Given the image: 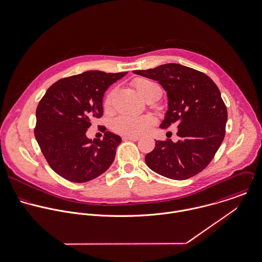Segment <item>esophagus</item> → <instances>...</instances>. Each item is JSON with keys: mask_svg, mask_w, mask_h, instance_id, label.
<instances>
[{"mask_svg": "<svg viewBox=\"0 0 262 262\" xmlns=\"http://www.w3.org/2000/svg\"><path fill=\"white\" fill-rule=\"evenodd\" d=\"M123 140H129V141H139L140 138L137 137V136H123Z\"/></svg>", "mask_w": 262, "mask_h": 262, "instance_id": "obj_1", "label": "esophagus"}]
</instances>
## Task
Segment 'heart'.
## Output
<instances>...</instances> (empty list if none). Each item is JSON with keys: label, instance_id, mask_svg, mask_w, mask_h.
<instances>
[{"label": "heart", "instance_id": "b5f03b06", "mask_svg": "<svg viewBox=\"0 0 262 262\" xmlns=\"http://www.w3.org/2000/svg\"><path fill=\"white\" fill-rule=\"evenodd\" d=\"M153 85H155V83L145 78H139L134 81V86L143 97ZM110 100L111 93H109L105 98V106L110 104ZM153 123L154 118L151 115H120L114 119L112 127L114 128V130L123 135L141 136L147 133Z\"/></svg>", "mask_w": 262, "mask_h": 262}]
</instances>
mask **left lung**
<instances>
[{
    "instance_id": "8db88e82",
    "label": "left lung",
    "mask_w": 262,
    "mask_h": 262,
    "mask_svg": "<svg viewBox=\"0 0 262 262\" xmlns=\"http://www.w3.org/2000/svg\"><path fill=\"white\" fill-rule=\"evenodd\" d=\"M134 73L158 81L167 92L168 110L160 127L177 125L180 138L176 143L156 141L146 164L170 179L196 175L209 165L225 138L228 112L217 86L206 74L179 63Z\"/></svg>"
}]
</instances>
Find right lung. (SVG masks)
I'll use <instances>...</instances> for the list:
<instances>
[{
	"label": "right lung",
	"instance_id": "1",
	"mask_svg": "<svg viewBox=\"0 0 262 262\" xmlns=\"http://www.w3.org/2000/svg\"><path fill=\"white\" fill-rule=\"evenodd\" d=\"M124 73L87 71L53 84L36 108L35 139L49 165L62 178L90 181L113 163L121 138L105 132L103 140L86 136L91 120L103 114L107 88Z\"/></svg>",
	"mask_w": 262,
	"mask_h": 262
}]
</instances>
